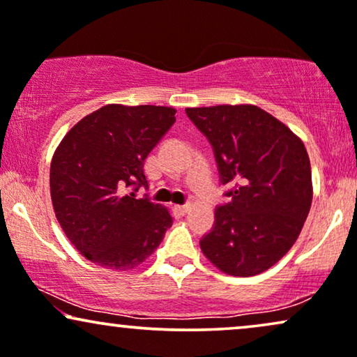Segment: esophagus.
I'll use <instances>...</instances> for the list:
<instances>
[{
    "label": "esophagus",
    "instance_id": "34e87169",
    "mask_svg": "<svg viewBox=\"0 0 357 357\" xmlns=\"http://www.w3.org/2000/svg\"><path fill=\"white\" fill-rule=\"evenodd\" d=\"M188 208H190V206H188V205H178L177 206V210H178L180 213H187Z\"/></svg>",
    "mask_w": 357,
    "mask_h": 357
}]
</instances>
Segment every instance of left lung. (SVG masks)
Instances as JSON below:
<instances>
[{"label":"left lung","instance_id":"left-lung-1","mask_svg":"<svg viewBox=\"0 0 357 357\" xmlns=\"http://www.w3.org/2000/svg\"><path fill=\"white\" fill-rule=\"evenodd\" d=\"M212 144L230 202L215 208L200 240L220 271L253 276L278 263L300 236L313 200L305 144L283 122L252 104L187 107Z\"/></svg>","mask_w":357,"mask_h":357}]
</instances>
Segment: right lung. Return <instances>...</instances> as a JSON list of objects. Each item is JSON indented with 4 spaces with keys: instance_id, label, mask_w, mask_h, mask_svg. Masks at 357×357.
<instances>
[{
    "instance_id": "1",
    "label": "right lung",
    "mask_w": 357,
    "mask_h": 357,
    "mask_svg": "<svg viewBox=\"0 0 357 357\" xmlns=\"http://www.w3.org/2000/svg\"><path fill=\"white\" fill-rule=\"evenodd\" d=\"M164 105L109 104L77 122L51 162V200L69 241L96 265L130 270L172 227L165 206L135 199L147 187L144 160L175 122Z\"/></svg>"
}]
</instances>
